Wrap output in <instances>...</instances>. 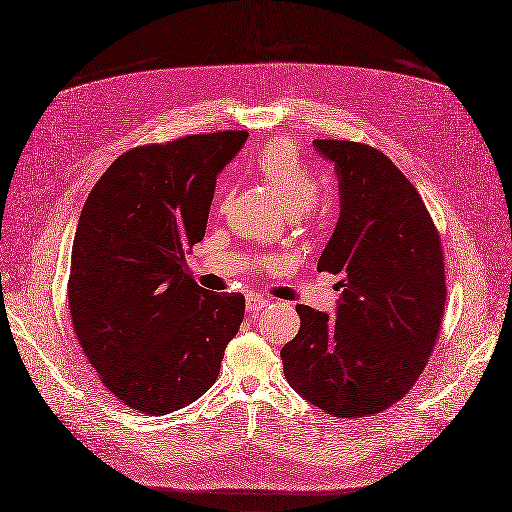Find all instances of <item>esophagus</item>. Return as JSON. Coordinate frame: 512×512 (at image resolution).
Masks as SVG:
<instances>
[{
	"label": "esophagus",
	"instance_id": "1",
	"mask_svg": "<svg viewBox=\"0 0 512 512\" xmlns=\"http://www.w3.org/2000/svg\"><path fill=\"white\" fill-rule=\"evenodd\" d=\"M266 304H269V300H264V298L258 296V294H250V296L246 298V308H248L250 312H258V310H262Z\"/></svg>",
	"mask_w": 512,
	"mask_h": 512
}]
</instances>
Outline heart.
<instances>
[{
    "label": "heart",
    "instance_id": "obj_1",
    "mask_svg": "<svg viewBox=\"0 0 512 512\" xmlns=\"http://www.w3.org/2000/svg\"><path fill=\"white\" fill-rule=\"evenodd\" d=\"M256 173L271 187L287 214L310 208L316 196V181L287 139H275L258 154Z\"/></svg>",
    "mask_w": 512,
    "mask_h": 512
}]
</instances>
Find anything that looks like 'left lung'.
Listing matches in <instances>:
<instances>
[{
  "mask_svg": "<svg viewBox=\"0 0 512 512\" xmlns=\"http://www.w3.org/2000/svg\"><path fill=\"white\" fill-rule=\"evenodd\" d=\"M335 166L339 218L319 271L339 275L335 316L298 304L281 350L289 385L331 417L375 415L415 385L440 331L442 241L419 191L369 145L314 139Z\"/></svg>",
  "mask_w": 512,
  "mask_h": 512,
  "instance_id": "1",
  "label": "left lung"
}]
</instances>
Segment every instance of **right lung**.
<instances>
[{
    "label": "right lung",
    "instance_id": "add662e5",
    "mask_svg": "<svg viewBox=\"0 0 512 512\" xmlns=\"http://www.w3.org/2000/svg\"><path fill=\"white\" fill-rule=\"evenodd\" d=\"M246 131L189 135L116 158L83 206L68 308L110 392L145 415L206 394L246 312L241 294L191 279L185 250L204 239L216 177Z\"/></svg>",
    "mask_w": 512,
    "mask_h": 512
}]
</instances>
